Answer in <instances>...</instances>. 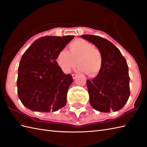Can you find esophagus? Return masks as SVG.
Here are the masks:
<instances>
[{
    "mask_svg": "<svg viewBox=\"0 0 147 147\" xmlns=\"http://www.w3.org/2000/svg\"><path fill=\"white\" fill-rule=\"evenodd\" d=\"M71 76H72L73 79H76V78L77 77V74H72V75H71Z\"/></svg>",
    "mask_w": 147,
    "mask_h": 147,
    "instance_id": "34e87169",
    "label": "esophagus"
}]
</instances>
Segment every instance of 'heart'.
Wrapping results in <instances>:
<instances>
[{"label":"heart","mask_w":147,"mask_h":147,"mask_svg":"<svg viewBox=\"0 0 147 147\" xmlns=\"http://www.w3.org/2000/svg\"><path fill=\"white\" fill-rule=\"evenodd\" d=\"M57 64L65 73H69L77 66L81 72L93 77L98 74L102 67L100 51L92 43L77 39L69 45V51L61 50L56 57Z\"/></svg>","instance_id":"obj_1"}]
</instances>
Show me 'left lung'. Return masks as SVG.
Masks as SVG:
<instances>
[{"mask_svg": "<svg viewBox=\"0 0 147 147\" xmlns=\"http://www.w3.org/2000/svg\"><path fill=\"white\" fill-rule=\"evenodd\" d=\"M81 38L94 44L100 51L102 67L92 80H87L89 102L100 112L122 109L130 96L128 67L119 49L99 36L84 34Z\"/></svg>", "mask_w": 147, "mask_h": 147, "instance_id": "left-lung-1", "label": "left lung"}]
</instances>
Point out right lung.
I'll return each instance as SVG.
<instances>
[{
	"label": "right lung",
	"instance_id": "1",
	"mask_svg": "<svg viewBox=\"0 0 147 147\" xmlns=\"http://www.w3.org/2000/svg\"><path fill=\"white\" fill-rule=\"evenodd\" d=\"M74 38L70 35L40 38L22 56L18 68V94L29 109L55 112L65 106L73 79L70 74L63 73L55 59Z\"/></svg>",
	"mask_w": 147,
	"mask_h": 147
}]
</instances>
